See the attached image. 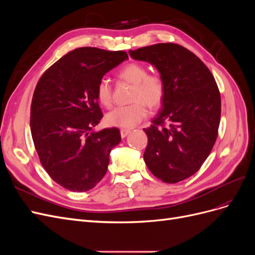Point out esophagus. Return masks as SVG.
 Returning a JSON list of instances; mask_svg holds the SVG:
<instances>
[{
    "instance_id": "esophagus-1",
    "label": "esophagus",
    "mask_w": 255,
    "mask_h": 255,
    "mask_svg": "<svg viewBox=\"0 0 255 255\" xmlns=\"http://www.w3.org/2000/svg\"><path fill=\"white\" fill-rule=\"evenodd\" d=\"M129 132H130L129 129H127V128H121V129H120V135H121V137H122V138H125V137H127V136L129 134Z\"/></svg>"
}]
</instances>
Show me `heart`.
I'll return each instance as SVG.
<instances>
[{
  "label": "heart",
  "instance_id": "obj_1",
  "mask_svg": "<svg viewBox=\"0 0 255 255\" xmlns=\"http://www.w3.org/2000/svg\"><path fill=\"white\" fill-rule=\"evenodd\" d=\"M119 79L133 84L130 103L115 107L106 115L110 126L129 128L138 125L148 115V105L151 110H157L166 98V83L159 73H148V68L140 63H129L123 66L118 72ZM96 95L98 101L105 107L113 103V87L109 79L99 81Z\"/></svg>",
  "mask_w": 255,
  "mask_h": 255
}]
</instances>
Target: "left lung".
I'll list each match as a JSON object with an SVG mask.
<instances>
[{
    "label": "left lung",
    "mask_w": 255,
    "mask_h": 255,
    "mask_svg": "<svg viewBox=\"0 0 255 255\" xmlns=\"http://www.w3.org/2000/svg\"><path fill=\"white\" fill-rule=\"evenodd\" d=\"M128 53L155 66L167 89L160 112L143 129L148 136L145 165L165 183L187 179L201 168L217 139V83L203 61L180 44L157 43Z\"/></svg>",
    "instance_id": "left-lung-1"
}]
</instances>
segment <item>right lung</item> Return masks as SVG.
I'll return each mask as SVG.
<instances>
[{"instance_id": "1", "label": "right lung", "mask_w": 255, "mask_h": 255, "mask_svg": "<svg viewBox=\"0 0 255 255\" xmlns=\"http://www.w3.org/2000/svg\"><path fill=\"white\" fill-rule=\"evenodd\" d=\"M128 56L125 51L84 47L68 52L41 75L30 105V132L51 179L83 192L103 179L110 152L121 140L116 128L92 132L103 114L99 81Z\"/></svg>"}]
</instances>
